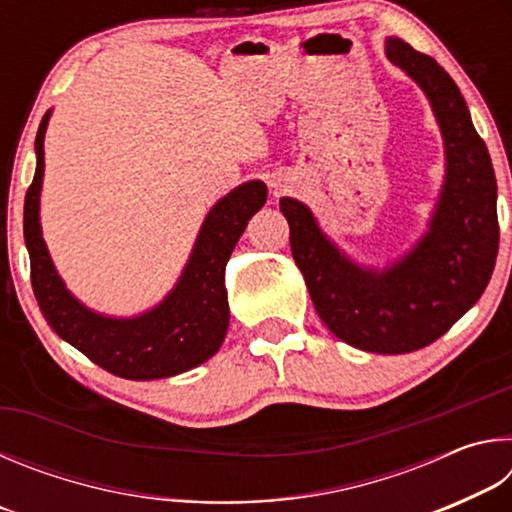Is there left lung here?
Listing matches in <instances>:
<instances>
[{
    "mask_svg": "<svg viewBox=\"0 0 512 512\" xmlns=\"http://www.w3.org/2000/svg\"><path fill=\"white\" fill-rule=\"evenodd\" d=\"M386 56L420 85L445 142V183L429 230L391 266L366 268L339 250L305 203L280 198L291 253L318 316L352 348L404 354L440 339L476 300L499 250L497 180L461 90L431 56L400 38Z\"/></svg>",
    "mask_w": 512,
    "mask_h": 512,
    "instance_id": "1",
    "label": "left lung"
}]
</instances>
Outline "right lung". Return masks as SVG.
<instances>
[{"label": "right lung", "instance_id": "right-lung-1", "mask_svg": "<svg viewBox=\"0 0 512 512\" xmlns=\"http://www.w3.org/2000/svg\"><path fill=\"white\" fill-rule=\"evenodd\" d=\"M51 110L36 135V176L24 198V241L31 257V284L42 316L60 339L112 375L146 381L173 377L214 357L228 332L230 309L225 264L244 235L250 216L266 203L262 180L232 189L210 212L192 255L160 305L133 318L97 314L76 300L51 262L40 228V189L45 176V131Z\"/></svg>", "mask_w": 512, "mask_h": 512}]
</instances>
